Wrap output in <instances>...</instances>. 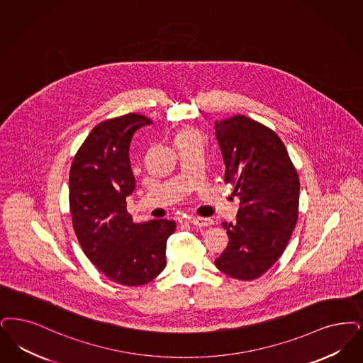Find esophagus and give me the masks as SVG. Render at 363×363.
Instances as JSON below:
<instances>
[{
    "mask_svg": "<svg viewBox=\"0 0 363 363\" xmlns=\"http://www.w3.org/2000/svg\"><path fill=\"white\" fill-rule=\"evenodd\" d=\"M189 223L194 227H208L213 224V220L208 218H189Z\"/></svg>",
    "mask_w": 363,
    "mask_h": 363,
    "instance_id": "esophagus-1",
    "label": "esophagus"
}]
</instances>
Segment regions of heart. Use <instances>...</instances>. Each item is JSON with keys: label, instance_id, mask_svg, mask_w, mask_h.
<instances>
[{"label": "heart", "instance_id": "1", "mask_svg": "<svg viewBox=\"0 0 363 363\" xmlns=\"http://www.w3.org/2000/svg\"><path fill=\"white\" fill-rule=\"evenodd\" d=\"M190 135H196V132H194V130H181V132H178V133L175 135V142H177V140H181V139H184V138H186V136H190Z\"/></svg>", "mask_w": 363, "mask_h": 363}]
</instances>
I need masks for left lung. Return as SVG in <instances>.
<instances>
[{
	"instance_id": "8db88e82",
	"label": "left lung",
	"mask_w": 363,
	"mask_h": 363,
	"mask_svg": "<svg viewBox=\"0 0 363 363\" xmlns=\"http://www.w3.org/2000/svg\"><path fill=\"white\" fill-rule=\"evenodd\" d=\"M216 139L240 203L235 223H223L228 246L215 261L218 270L250 281L264 274L289 242L298 218L300 179L274 130L243 115L215 123Z\"/></svg>"
}]
</instances>
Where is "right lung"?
<instances>
[{"instance_id": "right-lung-1", "label": "right lung", "mask_w": 363, "mask_h": 363, "mask_svg": "<svg viewBox=\"0 0 363 363\" xmlns=\"http://www.w3.org/2000/svg\"><path fill=\"white\" fill-rule=\"evenodd\" d=\"M151 118L127 113L97 124L74 157L69 201L74 233L85 255L108 279L139 286L166 267V243L175 221L135 224L127 197L135 189L130 143Z\"/></svg>"}]
</instances>
